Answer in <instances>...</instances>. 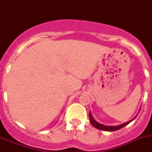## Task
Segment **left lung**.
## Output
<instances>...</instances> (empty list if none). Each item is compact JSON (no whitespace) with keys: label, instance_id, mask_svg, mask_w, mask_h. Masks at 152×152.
<instances>
[{"label":"left lung","instance_id":"1","mask_svg":"<svg viewBox=\"0 0 152 152\" xmlns=\"http://www.w3.org/2000/svg\"><path fill=\"white\" fill-rule=\"evenodd\" d=\"M136 116H135L133 119H131V120H129V121L123 123V124H121V125H119V126H106V125L101 124V123H99L98 122H96V120L94 119V117H93L92 114L91 113V112H90V113H89L90 122H91V125H92L93 126H94L96 129H98L103 130V131H107V132H113V131H116V130L120 129L121 128H123V127L126 126V125H128L129 123H131L132 120H134Z\"/></svg>","mask_w":152,"mask_h":152}]
</instances>
